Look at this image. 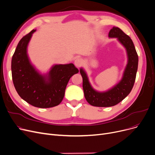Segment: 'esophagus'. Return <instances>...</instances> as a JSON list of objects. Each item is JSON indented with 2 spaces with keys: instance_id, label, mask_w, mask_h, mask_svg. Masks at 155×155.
<instances>
[{
  "instance_id": "1",
  "label": "esophagus",
  "mask_w": 155,
  "mask_h": 155,
  "mask_svg": "<svg viewBox=\"0 0 155 155\" xmlns=\"http://www.w3.org/2000/svg\"><path fill=\"white\" fill-rule=\"evenodd\" d=\"M75 63V65L77 68H79V67H80L82 65L83 61H82V59H80V58H77L75 60V63Z\"/></svg>"
}]
</instances>
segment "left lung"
I'll return each instance as SVG.
<instances>
[{
    "mask_svg": "<svg viewBox=\"0 0 155 155\" xmlns=\"http://www.w3.org/2000/svg\"><path fill=\"white\" fill-rule=\"evenodd\" d=\"M109 37L116 38L124 46L127 51V64L120 82L110 90L103 92L94 90L89 82L86 72L83 68H80L85 99L91 105L95 107L114 106L125 99L134 86L137 70L138 56L131 38L117 27H113L110 30Z\"/></svg>",
    "mask_w": 155,
    "mask_h": 155,
    "instance_id": "1",
    "label": "left lung"
}]
</instances>
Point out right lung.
I'll use <instances>...</instances> for the list:
<instances>
[{"instance_id":"right-lung-1","label":"right lung","mask_w":155,"mask_h":155,"mask_svg":"<svg viewBox=\"0 0 155 155\" xmlns=\"http://www.w3.org/2000/svg\"><path fill=\"white\" fill-rule=\"evenodd\" d=\"M32 30L19 42L12 56V81L19 95L28 104L39 108H50L62 101L70 78L78 72L73 63L55 64L46 75H41L32 66L27 47Z\"/></svg>"}]
</instances>
